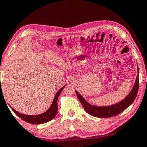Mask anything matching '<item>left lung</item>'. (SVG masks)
I'll return each mask as SVG.
<instances>
[{"label":"left lung","mask_w":147,"mask_h":147,"mask_svg":"<svg viewBox=\"0 0 147 147\" xmlns=\"http://www.w3.org/2000/svg\"><path fill=\"white\" fill-rule=\"evenodd\" d=\"M137 68L138 75L136 77L133 88L131 90L130 93L126 96V97H125V99L115 104L109 105V106H95V105L90 104L78 91L76 90L77 96H78L82 106L83 107L84 110L92 116L100 118H107L115 116V115H118L124 111L125 109H127L128 107L133 103L138 94L139 88L138 66H137Z\"/></svg>","instance_id":"obj_1"}]
</instances>
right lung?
<instances>
[{
	"instance_id": "obj_1",
	"label": "right lung",
	"mask_w": 147,
	"mask_h": 147,
	"mask_svg": "<svg viewBox=\"0 0 147 147\" xmlns=\"http://www.w3.org/2000/svg\"><path fill=\"white\" fill-rule=\"evenodd\" d=\"M66 84L63 86L61 89H59L58 92H57L55 97H54L53 101L52 102V104L51 105L50 107L46 110L45 112L42 113V114H38V115H26L17 112V110H15L14 109H13L11 107L9 106L11 108V110L13 111V112L16 114L17 116H19L20 118H21L22 120H24V121L31 123V124H35V125H39L42 124V123H47L50 121L51 119H53L54 117H55L57 113V99L59 96V95L61 94V92L63 91L64 87L66 86Z\"/></svg>"
}]
</instances>
